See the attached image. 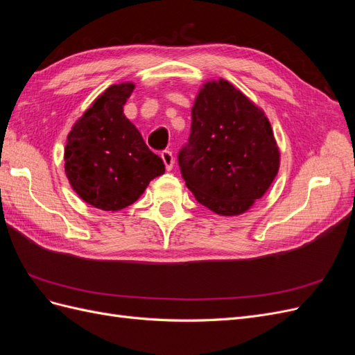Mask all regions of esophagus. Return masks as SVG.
Returning a JSON list of instances; mask_svg holds the SVG:
<instances>
[{"mask_svg":"<svg viewBox=\"0 0 355 355\" xmlns=\"http://www.w3.org/2000/svg\"><path fill=\"white\" fill-rule=\"evenodd\" d=\"M161 158H163V161H164V164H166V168H167V170H171V168H173L175 158H173V154H171V151H168V149H164V151H161Z\"/></svg>","mask_w":355,"mask_h":355,"instance_id":"34e87169","label":"esophagus"}]
</instances>
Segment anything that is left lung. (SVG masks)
<instances>
[{
  "label": "left lung",
  "instance_id": "obj_1",
  "mask_svg": "<svg viewBox=\"0 0 355 355\" xmlns=\"http://www.w3.org/2000/svg\"><path fill=\"white\" fill-rule=\"evenodd\" d=\"M188 142L178 163L204 207L244 213L272 184L280 153L263 112L228 81L204 84L192 106Z\"/></svg>",
  "mask_w": 355,
  "mask_h": 355
}]
</instances>
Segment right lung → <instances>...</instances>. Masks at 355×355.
<instances>
[{
	"mask_svg": "<svg viewBox=\"0 0 355 355\" xmlns=\"http://www.w3.org/2000/svg\"><path fill=\"white\" fill-rule=\"evenodd\" d=\"M133 84L111 85L75 123L65 148L73 191L92 206L115 211L133 204L166 166L127 120L123 106Z\"/></svg>",
	"mask_w": 355,
	"mask_h": 355,
	"instance_id": "obj_1",
	"label": "right lung"
}]
</instances>
